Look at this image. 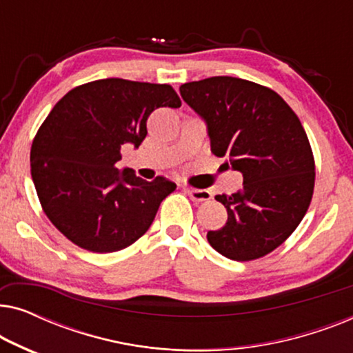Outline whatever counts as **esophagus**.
<instances>
[{
    "mask_svg": "<svg viewBox=\"0 0 353 353\" xmlns=\"http://www.w3.org/2000/svg\"><path fill=\"white\" fill-rule=\"evenodd\" d=\"M186 194L191 197V201H194L199 204V202H205L212 199V192L209 190H196V188H185Z\"/></svg>",
    "mask_w": 353,
    "mask_h": 353,
    "instance_id": "esophagus-1",
    "label": "esophagus"
}]
</instances>
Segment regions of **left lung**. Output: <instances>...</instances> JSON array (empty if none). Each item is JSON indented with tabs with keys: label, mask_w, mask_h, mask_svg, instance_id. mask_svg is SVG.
Here are the masks:
<instances>
[{
	"label": "left lung",
	"mask_w": 353,
	"mask_h": 353,
	"mask_svg": "<svg viewBox=\"0 0 353 353\" xmlns=\"http://www.w3.org/2000/svg\"><path fill=\"white\" fill-rule=\"evenodd\" d=\"M180 94L205 122L212 152L244 178L241 191L215 196L228 220L207 239L231 260L263 257L292 234L313 196L315 161L301 120L273 90L236 77L190 81Z\"/></svg>",
	"instance_id": "8db88e82"
}]
</instances>
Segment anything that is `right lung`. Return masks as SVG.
Segmentation results:
<instances>
[{"mask_svg": "<svg viewBox=\"0 0 353 353\" xmlns=\"http://www.w3.org/2000/svg\"><path fill=\"white\" fill-rule=\"evenodd\" d=\"M170 85L123 79L70 90L41 123L30 151L32 180L51 223L81 249L115 252L149 230L175 183L119 170L120 148H138L159 108H180Z\"/></svg>", "mask_w": 353, "mask_h": 353, "instance_id": "add662e5", "label": "right lung"}]
</instances>
